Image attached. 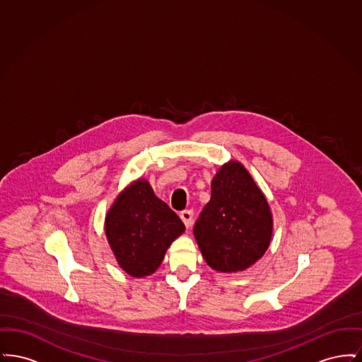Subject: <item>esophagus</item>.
<instances>
[{
    "instance_id": "34e87169",
    "label": "esophagus",
    "mask_w": 362,
    "mask_h": 362,
    "mask_svg": "<svg viewBox=\"0 0 362 362\" xmlns=\"http://www.w3.org/2000/svg\"><path fill=\"white\" fill-rule=\"evenodd\" d=\"M192 216H194V213H192V210L189 209V210H183V211H180V218H182V221L185 223V225L189 228V225H191V221H192Z\"/></svg>"
}]
</instances>
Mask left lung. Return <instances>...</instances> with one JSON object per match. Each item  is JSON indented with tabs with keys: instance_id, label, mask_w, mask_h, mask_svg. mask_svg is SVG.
<instances>
[{
	"instance_id": "8db88e82",
	"label": "left lung",
	"mask_w": 362,
	"mask_h": 362,
	"mask_svg": "<svg viewBox=\"0 0 362 362\" xmlns=\"http://www.w3.org/2000/svg\"><path fill=\"white\" fill-rule=\"evenodd\" d=\"M272 233L273 217L263 192L240 163L225 164L194 225L207 264L223 273L241 272L266 252Z\"/></svg>"
}]
</instances>
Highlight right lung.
Instances as JSON below:
<instances>
[{"instance_id": "add662e5", "label": "right lung", "mask_w": 362, "mask_h": 362, "mask_svg": "<svg viewBox=\"0 0 362 362\" xmlns=\"http://www.w3.org/2000/svg\"><path fill=\"white\" fill-rule=\"evenodd\" d=\"M185 224L158 199L146 180H137L117 198L105 217V235L122 269L133 276H149Z\"/></svg>"}]
</instances>
